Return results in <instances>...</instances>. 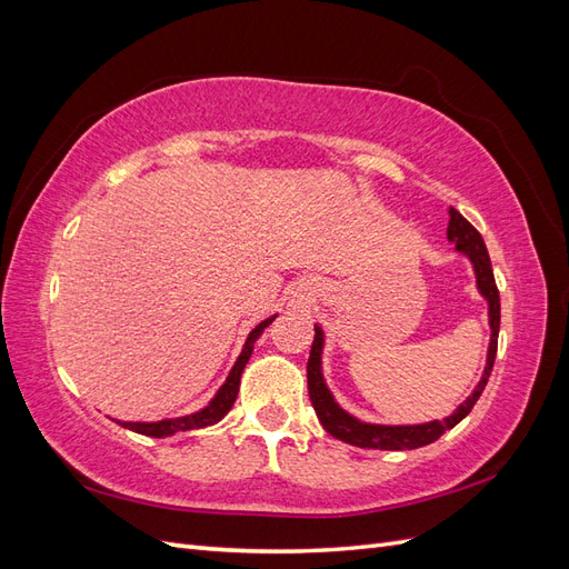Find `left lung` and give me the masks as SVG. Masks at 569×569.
Instances as JSON below:
<instances>
[{"instance_id":"8db88e82","label":"left lung","mask_w":569,"mask_h":569,"mask_svg":"<svg viewBox=\"0 0 569 569\" xmlns=\"http://www.w3.org/2000/svg\"><path fill=\"white\" fill-rule=\"evenodd\" d=\"M446 237L449 242L456 244V251L462 253L468 261L472 263L475 270V284L481 299L487 301L489 308V351H487V366L485 372H481L477 387L472 393L465 399L449 418L443 420H429L422 425H377V422H366L351 416L349 410H343L335 393L330 391L325 382L322 375V349H325V332L322 327L316 322V339L311 347V358H308V396H311V403L318 412V420L322 427L330 432L335 439L347 441L351 446H358V449H380V451H412L420 449V446H427L437 441L443 432L453 429L477 403V399L485 391L489 375L496 360V347H498V327H501V299H498V289L493 280V270L489 261V251L481 234L465 220L453 206L449 209V228H446Z\"/></svg>"}]
</instances>
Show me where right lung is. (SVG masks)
Segmentation results:
<instances>
[{"label":"right lung","instance_id":"right-lung-1","mask_svg":"<svg viewBox=\"0 0 569 569\" xmlns=\"http://www.w3.org/2000/svg\"><path fill=\"white\" fill-rule=\"evenodd\" d=\"M278 318V313L266 318L258 322L253 330L249 332L244 347H242V353L237 356L232 370L228 372L226 382L220 385V389L216 391L213 399L206 403L203 408L189 412V416H180V418H166V420H157V422H126V420H116L120 427L126 429H132V432L137 435H147V437H157V439H163V437H173L178 432H189V429H203V427H211L216 422H220L222 418L228 416L234 399H237V391H239V380H242V372L249 363V358L253 353V343L258 341V337L263 335L266 327Z\"/></svg>","mask_w":569,"mask_h":569}]
</instances>
